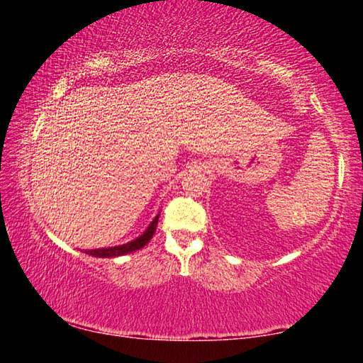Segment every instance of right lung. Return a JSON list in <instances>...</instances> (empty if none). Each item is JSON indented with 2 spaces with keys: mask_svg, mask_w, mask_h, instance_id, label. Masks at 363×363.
<instances>
[{
  "mask_svg": "<svg viewBox=\"0 0 363 363\" xmlns=\"http://www.w3.org/2000/svg\"><path fill=\"white\" fill-rule=\"evenodd\" d=\"M160 216V214H158ZM158 216L152 220L150 225L147 227V230L139 235L138 238H134L133 242H128L125 245H118V247H112V248H99V250H86L84 253L94 257H115V256H123L128 253H133V251L144 248L147 243L150 242V238L153 237V233L157 230V223H158Z\"/></svg>",
  "mask_w": 363,
  "mask_h": 363,
  "instance_id": "1",
  "label": "right lung"
}]
</instances>
